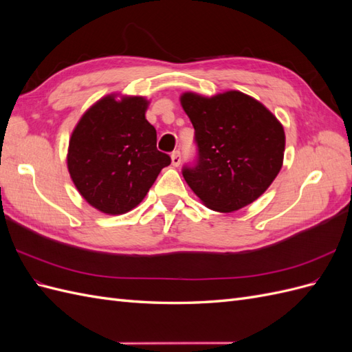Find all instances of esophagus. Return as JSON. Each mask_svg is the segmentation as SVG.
<instances>
[{
  "label": "esophagus",
  "instance_id": "esophagus-1",
  "mask_svg": "<svg viewBox=\"0 0 352 352\" xmlns=\"http://www.w3.org/2000/svg\"><path fill=\"white\" fill-rule=\"evenodd\" d=\"M180 160H182V158H180V153H179V151H175V153L172 154V164H173L175 167H177V166L180 164Z\"/></svg>",
  "mask_w": 352,
  "mask_h": 352
}]
</instances>
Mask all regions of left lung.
<instances>
[{
  "instance_id": "8db88e82",
  "label": "left lung",
  "mask_w": 352,
  "mask_h": 352,
  "mask_svg": "<svg viewBox=\"0 0 352 352\" xmlns=\"http://www.w3.org/2000/svg\"><path fill=\"white\" fill-rule=\"evenodd\" d=\"M180 104L198 145V163L184 177L202 204L232 212L260 198L283 164L285 131L276 116L239 91L185 92Z\"/></svg>"
}]
</instances>
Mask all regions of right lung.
I'll return each instance as SVG.
<instances>
[{
	"instance_id": "obj_1",
	"label": "right lung",
	"mask_w": 352,
	"mask_h": 352,
	"mask_svg": "<svg viewBox=\"0 0 352 352\" xmlns=\"http://www.w3.org/2000/svg\"><path fill=\"white\" fill-rule=\"evenodd\" d=\"M150 101L110 94L83 113L69 141L67 168L89 206L117 216L141 204L170 157L145 119Z\"/></svg>"
}]
</instances>
